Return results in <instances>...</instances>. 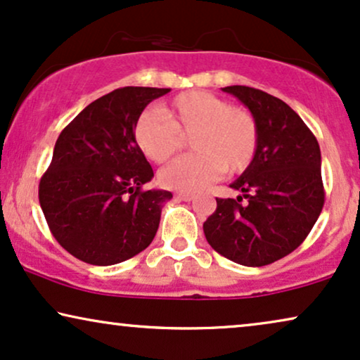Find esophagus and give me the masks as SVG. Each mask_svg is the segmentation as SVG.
<instances>
[{
    "label": "esophagus",
    "mask_w": 360,
    "mask_h": 360,
    "mask_svg": "<svg viewBox=\"0 0 360 360\" xmlns=\"http://www.w3.org/2000/svg\"><path fill=\"white\" fill-rule=\"evenodd\" d=\"M174 198L177 199V201H186V202H189V201H193L194 199V195L193 194H186V193H177Z\"/></svg>",
    "instance_id": "1"
}]
</instances>
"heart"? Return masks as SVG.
Instances as JSON below:
<instances>
[{
	"mask_svg": "<svg viewBox=\"0 0 360 360\" xmlns=\"http://www.w3.org/2000/svg\"><path fill=\"white\" fill-rule=\"evenodd\" d=\"M158 112H143L134 124V141L151 161L166 162L191 136L193 154L172 161L159 172L167 189L195 193L219 179L222 172L239 174L251 166L259 129L251 111L206 91H188Z\"/></svg>",
	"mask_w": 360,
	"mask_h": 360,
	"instance_id": "1",
	"label": "heart"
}]
</instances>
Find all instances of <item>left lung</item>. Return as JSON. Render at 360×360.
Returning <instances> with one entry per match:
<instances>
[{
  "instance_id": "8db88e82",
  "label": "left lung",
  "mask_w": 360,
  "mask_h": 360,
  "mask_svg": "<svg viewBox=\"0 0 360 360\" xmlns=\"http://www.w3.org/2000/svg\"><path fill=\"white\" fill-rule=\"evenodd\" d=\"M256 117L257 151L231 184L238 199H219L202 229L229 261L261 267L302 244L324 206L321 148L297 112L282 99L249 86H226Z\"/></svg>"
}]
</instances>
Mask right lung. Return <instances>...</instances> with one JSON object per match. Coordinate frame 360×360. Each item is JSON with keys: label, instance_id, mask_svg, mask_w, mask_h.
<instances>
[{"label": "right lung", "instance_id": "1", "mask_svg": "<svg viewBox=\"0 0 360 360\" xmlns=\"http://www.w3.org/2000/svg\"><path fill=\"white\" fill-rule=\"evenodd\" d=\"M167 88L126 86L88 104L61 131L41 177L39 204L54 239L79 261L112 266L148 248L169 191L134 141L136 120Z\"/></svg>", "mask_w": 360, "mask_h": 360}]
</instances>
